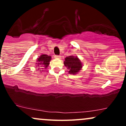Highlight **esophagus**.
<instances>
[{
	"label": "esophagus",
	"mask_w": 126,
	"mask_h": 126,
	"mask_svg": "<svg viewBox=\"0 0 126 126\" xmlns=\"http://www.w3.org/2000/svg\"><path fill=\"white\" fill-rule=\"evenodd\" d=\"M55 58H57V59H60V56H58V55H56V56H54Z\"/></svg>",
	"instance_id": "obj_1"
}]
</instances>
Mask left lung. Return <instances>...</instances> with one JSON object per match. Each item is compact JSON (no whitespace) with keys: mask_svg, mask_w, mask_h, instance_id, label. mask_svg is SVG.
Masks as SVG:
<instances>
[{"mask_svg":"<svg viewBox=\"0 0 126 126\" xmlns=\"http://www.w3.org/2000/svg\"><path fill=\"white\" fill-rule=\"evenodd\" d=\"M63 62L64 66L67 68L70 74L75 75L81 70L82 63L77 56H70L66 57Z\"/></svg>","mask_w":126,"mask_h":126,"instance_id":"left-lung-1","label":"left lung"}]
</instances>
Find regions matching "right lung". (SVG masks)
Segmentation results:
<instances>
[{
  "mask_svg": "<svg viewBox=\"0 0 126 126\" xmlns=\"http://www.w3.org/2000/svg\"><path fill=\"white\" fill-rule=\"evenodd\" d=\"M51 57L50 56L46 54L41 55L38 58H37V63H35L37 67H38L40 69H43L44 68L46 69L49 66L50 60H51Z\"/></svg>",
  "mask_w": 126,
  "mask_h": 126,
  "instance_id": "right-lung-1",
  "label": "right lung"
}]
</instances>
